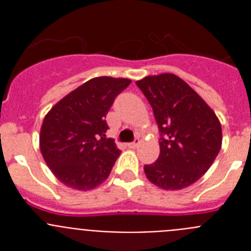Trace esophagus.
<instances>
[{"mask_svg":"<svg viewBox=\"0 0 251 251\" xmlns=\"http://www.w3.org/2000/svg\"><path fill=\"white\" fill-rule=\"evenodd\" d=\"M139 143H141V141H139V139L137 138L136 141H134V142H132V143H128V147H129V148H132V150H134V148H136V147H138V145H139Z\"/></svg>","mask_w":251,"mask_h":251,"instance_id":"esophagus-1","label":"esophagus"}]
</instances>
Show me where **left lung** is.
Instances as JSON below:
<instances>
[{
  "label": "left lung",
  "mask_w": 251,
  "mask_h": 251,
  "mask_svg": "<svg viewBox=\"0 0 251 251\" xmlns=\"http://www.w3.org/2000/svg\"><path fill=\"white\" fill-rule=\"evenodd\" d=\"M136 84L150 101L162 136L158 159L145 166L146 176L167 191L182 190L200 179L220 152V121L177 75H150Z\"/></svg>",
  "instance_id": "8db88e82"
}]
</instances>
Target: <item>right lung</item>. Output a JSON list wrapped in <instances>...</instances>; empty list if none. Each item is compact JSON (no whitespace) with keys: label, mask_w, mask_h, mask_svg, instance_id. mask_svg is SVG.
I'll return each instance as SVG.
<instances>
[{"label":"right lung","mask_w":251,"mask_h":251,"mask_svg":"<svg viewBox=\"0 0 251 251\" xmlns=\"http://www.w3.org/2000/svg\"><path fill=\"white\" fill-rule=\"evenodd\" d=\"M130 83L126 77H93L65 95L45 115L40 151L60 182L88 191L108 178L121 150L105 137V115L115 97Z\"/></svg>","instance_id":"1"}]
</instances>
